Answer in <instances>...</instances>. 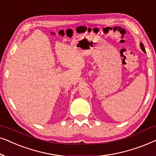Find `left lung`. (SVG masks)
<instances>
[{
  "mask_svg": "<svg viewBox=\"0 0 156 156\" xmlns=\"http://www.w3.org/2000/svg\"><path fill=\"white\" fill-rule=\"evenodd\" d=\"M140 48H141V50H142L143 52H144L145 53H146V50H145V48H144V44L142 43V42H140Z\"/></svg>",
  "mask_w": 156,
  "mask_h": 156,
  "instance_id": "1",
  "label": "left lung"
}]
</instances>
